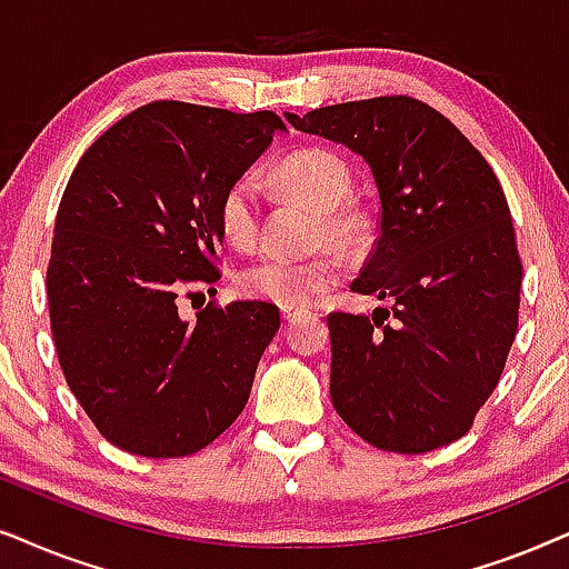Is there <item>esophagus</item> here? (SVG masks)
<instances>
[{
    "mask_svg": "<svg viewBox=\"0 0 569 569\" xmlns=\"http://www.w3.org/2000/svg\"><path fill=\"white\" fill-rule=\"evenodd\" d=\"M301 315H307V309H283V320H286V322L299 320Z\"/></svg>",
    "mask_w": 569,
    "mask_h": 569,
    "instance_id": "esophagus-1",
    "label": "esophagus"
}]
</instances>
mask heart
I'll use <instances>...</instances> for the list:
<instances>
[{"instance_id":"b5f03b06","label":"heart","mask_w":569,"mask_h":569,"mask_svg":"<svg viewBox=\"0 0 569 569\" xmlns=\"http://www.w3.org/2000/svg\"><path fill=\"white\" fill-rule=\"evenodd\" d=\"M280 192L315 210L309 244L356 252L363 244L369 221L346 202L351 192V169L338 153L325 148L293 150L270 171ZM260 189L252 177L233 179L218 197L216 226L233 249H252L260 239ZM343 276V262L332 252H317L305 260L262 257L237 272V291L252 301L283 309H301L330 291Z\"/></svg>"}]
</instances>
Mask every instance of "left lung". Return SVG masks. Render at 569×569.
<instances>
[{
	"instance_id": "left-lung-1",
	"label": "left lung",
	"mask_w": 569,
	"mask_h": 569,
	"mask_svg": "<svg viewBox=\"0 0 569 569\" xmlns=\"http://www.w3.org/2000/svg\"><path fill=\"white\" fill-rule=\"evenodd\" d=\"M286 117L359 153L380 194V237L351 289L390 307L328 315L332 406L380 450L419 456L456 442L495 392L518 332L522 262L497 173L411 96Z\"/></svg>"
}]
</instances>
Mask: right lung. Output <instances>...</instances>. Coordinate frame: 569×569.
I'll list each match as a JSON object with an SVG mask.
<instances>
[{"label":"right lung","instance_id":"add662e5","mask_svg":"<svg viewBox=\"0 0 569 569\" xmlns=\"http://www.w3.org/2000/svg\"><path fill=\"white\" fill-rule=\"evenodd\" d=\"M283 119L153 101L111 124L74 166L47 268L64 380L96 429L142 458L208 448L244 411L276 305L179 297L221 278L216 206Z\"/></svg>","mask_w":569,"mask_h":569}]
</instances>
